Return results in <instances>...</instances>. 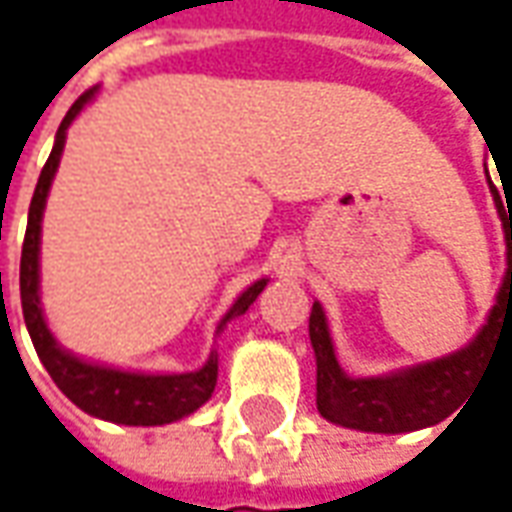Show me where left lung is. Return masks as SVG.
Masks as SVG:
<instances>
[{"label": "left lung", "mask_w": 512, "mask_h": 512, "mask_svg": "<svg viewBox=\"0 0 512 512\" xmlns=\"http://www.w3.org/2000/svg\"><path fill=\"white\" fill-rule=\"evenodd\" d=\"M502 190L504 198L499 188L490 183L504 225L507 273L496 307L490 310L488 324L462 352L420 363L414 369L389 377H346L332 352L324 310L321 304H312L310 341L318 363L315 403L321 417L358 431L403 434V431L442 423L462 406V400L468 397L476 380L485 372L488 360L493 358L496 344L512 335V188L502 183Z\"/></svg>", "instance_id": "1"}]
</instances>
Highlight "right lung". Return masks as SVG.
Masks as SVG:
<instances>
[{"mask_svg":"<svg viewBox=\"0 0 512 512\" xmlns=\"http://www.w3.org/2000/svg\"><path fill=\"white\" fill-rule=\"evenodd\" d=\"M92 98V89L84 92L70 112L64 115L58 126L56 146L47 157V163L41 168L39 183L30 200V214H27V231H24L22 245V267H19V290H22V312L27 332L33 338V346L39 352L44 369L56 380V386L70 397L78 408H84L92 417H101L109 423L120 425H163L174 423L185 414L197 411V408L211 397L216 386V352L208 358L200 372L191 375H135V372H118V369H106V366H92L84 360L72 358L70 352H64L56 344V338L50 335V329L44 324L39 304V233H41V211L47 202V191L53 183L61 149H64V137L72 118L81 112V106ZM267 281H256L248 287L242 296L236 298L231 312L222 318L219 329L225 327L231 318L242 315L256 296L264 290Z\"/></svg>","mask_w":512,"mask_h":512,"instance_id":"obj_1","label":"right lung"}]
</instances>
